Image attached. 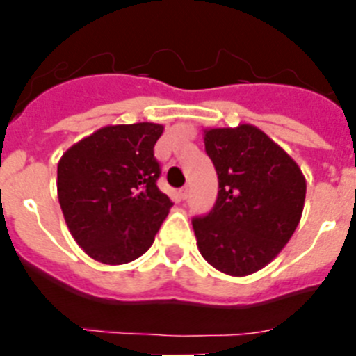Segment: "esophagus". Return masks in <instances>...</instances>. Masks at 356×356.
Masks as SVG:
<instances>
[{
	"label": "esophagus",
	"mask_w": 356,
	"mask_h": 356,
	"mask_svg": "<svg viewBox=\"0 0 356 356\" xmlns=\"http://www.w3.org/2000/svg\"><path fill=\"white\" fill-rule=\"evenodd\" d=\"M180 197L181 200H187V196H188V187H184V188H180Z\"/></svg>",
	"instance_id": "esophagus-1"
}]
</instances>
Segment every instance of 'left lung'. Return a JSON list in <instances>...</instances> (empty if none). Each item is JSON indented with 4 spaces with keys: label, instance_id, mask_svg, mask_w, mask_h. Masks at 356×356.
<instances>
[{
    "label": "left lung",
    "instance_id": "1",
    "mask_svg": "<svg viewBox=\"0 0 356 356\" xmlns=\"http://www.w3.org/2000/svg\"><path fill=\"white\" fill-rule=\"evenodd\" d=\"M203 140L219 193L213 209L193 219L197 250L225 275H253L291 241L307 181L300 165L253 124L209 128Z\"/></svg>",
    "mask_w": 356,
    "mask_h": 356
}]
</instances>
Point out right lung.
I'll return each mask as SVG.
<instances>
[{
  "mask_svg": "<svg viewBox=\"0 0 356 356\" xmlns=\"http://www.w3.org/2000/svg\"><path fill=\"white\" fill-rule=\"evenodd\" d=\"M162 124H110L72 144L58 162L56 191L65 225L90 259L121 266L155 241L172 207L156 187L153 147Z\"/></svg>",
  "mask_w": 356,
  "mask_h": 356,
  "instance_id": "add662e5",
  "label": "right lung"
}]
</instances>
